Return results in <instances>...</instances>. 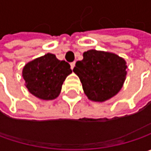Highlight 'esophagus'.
<instances>
[{
	"mask_svg": "<svg viewBox=\"0 0 151 151\" xmlns=\"http://www.w3.org/2000/svg\"><path fill=\"white\" fill-rule=\"evenodd\" d=\"M75 65H76V62H71V63H70V68H71V69H74V67H75Z\"/></svg>",
	"mask_w": 151,
	"mask_h": 151,
	"instance_id": "34e87169",
	"label": "esophagus"
}]
</instances>
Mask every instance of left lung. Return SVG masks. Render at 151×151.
Returning a JSON list of instances; mask_svg holds the SVG:
<instances>
[{"instance_id": "left-lung-1", "label": "left lung", "mask_w": 151, "mask_h": 151, "mask_svg": "<svg viewBox=\"0 0 151 151\" xmlns=\"http://www.w3.org/2000/svg\"><path fill=\"white\" fill-rule=\"evenodd\" d=\"M126 62L115 54L91 50L83 60L76 63L73 71L82 83L85 94L95 101H104L115 96L126 77Z\"/></svg>"}]
</instances>
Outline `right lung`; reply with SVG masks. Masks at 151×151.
I'll use <instances>...</instances> for the list:
<instances>
[{"label":"right lung","mask_w":151,"mask_h":151,"mask_svg":"<svg viewBox=\"0 0 151 151\" xmlns=\"http://www.w3.org/2000/svg\"><path fill=\"white\" fill-rule=\"evenodd\" d=\"M72 72L70 65L59 60L53 54H47L27 63L22 77L32 95L43 100H53L60 93L62 84Z\"/></svg>","instance_id":"1"}]
</instances>
